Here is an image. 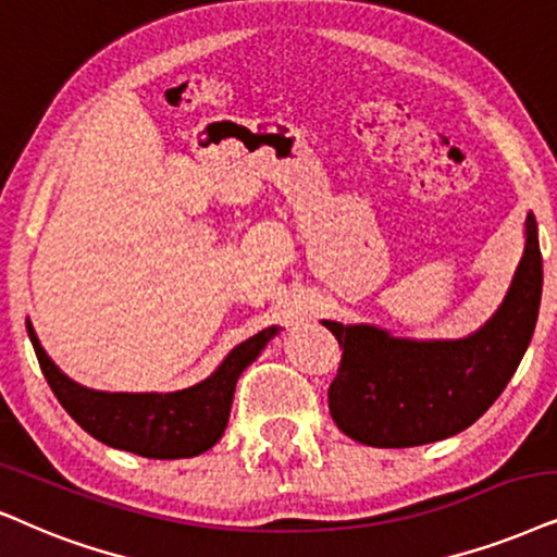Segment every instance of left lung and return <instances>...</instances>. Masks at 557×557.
Masks as SVG:
<instances>
[{
  "label": "left lung",
  "mask_w": 557,
  "mask_h": 557,
  "mask_svg": "<svg viewBox=\"0 0 557 557\" xmlns=\"http://www.w3.org/2000/svg\"><path fill=\"white\" fill-rule=\"evenodd\" d=\"M524 255L498 311L462 339H398L370 323L323 321L342 362L331 419L370 447H419L468 429L502 396L534 334L542 295L537 221L527 213Z\"/></svg>",
  "instance_id": "obj_1"
}]
</instances>
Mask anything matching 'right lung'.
<instances>
[{"label":"right lung","mask_w":557,"mask_h":557,"mask_svg":"<svg viewBox=\"0 0 557 557\" xmlns=\"http://www.w3.org/2000/svg\"><path fill=\"white\" fill-rule=\"evenodd\" d=\"M277 331V326H270L249 336L228 351L213 375L185 391L108 393L84 388L63 375L40 347L33 323L27 321V336L40 370L69 417L102 445L153 460L195 457L221 440L228 424L238 375L257 360Z\"/></svg>","instance_id":"add662e5"}]
</instances>
